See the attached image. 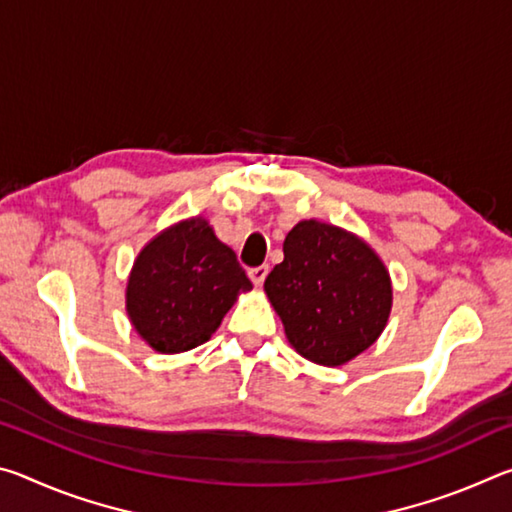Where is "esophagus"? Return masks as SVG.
Masks as SVG:
<instances>
[{
  "instance_id": "1",
  "label": "esophagus",
  "mask_w": 512,
  "mask_h": 512,
  "mask_svg": "<svg viewBox=\"0 0 512 512\" xmlns=\"http://www.w3.org/2000/svg\"><path fill=\"white\" fill-rule=\"evenodd\" d=\"M266 275H268V266L266 264L264 266H255V268H250V271H248V277H250V280H253L255 287H262L264 280H266Z\"/></svg>"
}]
</instances>
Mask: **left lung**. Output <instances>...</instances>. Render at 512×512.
<instances>
[{"label":"left lung","instance_id":"left-lung-1","mask_svg":"<svg viewBox=\"0 0 512 512\" xmlns=\"http://www.w3.org/2000/svg\"><path fill=\"white\" fill-rule=\"evenodd\" d=\"M264 289L289 343L320 366H341L370 348L393 302L381 259L350 232L314 219L289 232L284 262Z\"/></svg>","mask_w":512,"mask_h":512}]
</instances>
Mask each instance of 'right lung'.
<instances>
[{"mask_svg": "<svg viewBox=\"0 0 512 512\" xmlns=\"http://www.w3.org/2000/svg\"><path fill=\"white\" fill-rule=\"evenodd\" d=\"M253 284L235 250L221 244L207 221L189 219L164 230L133 266L126 309L153 350L176 354L205 343Z\"/></svg>", "mask_w": 512, "mask_h": 512, "instance_id": "obj_1", "label": "right lung"}]
</instances>
